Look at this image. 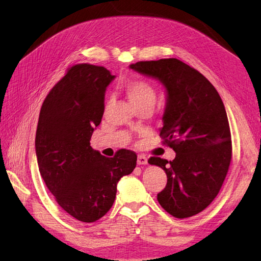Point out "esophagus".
I'll use <instances>...</instances> for the list:
<instances>
[{"label":"esophagus","instance_id":"obj_1","mask_svg":"<svg viewBox=\"0 0 261 261\" xmlns=\"http://www.w3.org/2000/svg\"><path fill=\"white\" fill-rule=\"evenodd\" d=\"M137 163H138V165H147L148 158L145 156V154H139V156H138Z\"/></svg>","mask_w":261,"mask_h":261}]
</instances>
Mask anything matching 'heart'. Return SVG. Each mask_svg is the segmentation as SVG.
Here are the masks:
<instances>
[{
    "instance_id": "heart-1",
    "label": "heart",
    "mask_w": 261,
    "mask_h": 261,
    "mask_svg": "<svg viewBox=\"0 0 261 261\" xmlns=\"http://www.w3.org/2000/svg\"><path fill=\"white\" fill-rule=\"evenodd\" d=\"M123 90L132 105L140 103H154L156 101V92H154L153 87L145 81L137 80L126 82Z\"/></svg>"
}]
</instances>
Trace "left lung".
Listing matches in <instances>:
<instances>
[{
  "label": "left lung",
  "instance_id": "obj_1",
  "mask_svg": "<svg viewBox=\"0 0 261 261\" xmlns=\"http://www.w3.org/2000/svg\"><path fill=\"white\" fill-rule=\"evenodd\" d=\"M129 67L157 80L165 88L159 131L176 157L173 162L151 157L148 163L167 175V185L157 195L162 207L175 218H190L212 203L228 173L232 145L224 104L199 71L176 58Z\"/></svg>",
  "mask_w": 261,
  "mask_h": 261
}]
</instances>
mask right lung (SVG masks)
<instances>
[{"label":"right lung","instance_id":"add662e5","mask_svg":"<svg viewBox=\"0 0 261 261\" xmlns=\"http://www.w3.org/2000/svg\"><path fill=\"white\" fill-rule=\"evenodd\" d=\"M114 79L101 66L75 65L49 92L39 115L35 145L40 175L62 208L86 223L109 212L119 180L137 165L134 151L121 149L108 158L90 143Z\"/></svg>","mask_w":261,"mask_h":261}]
</instances>
